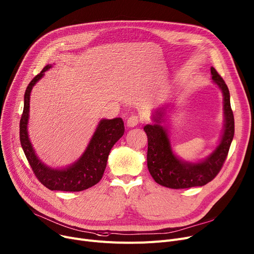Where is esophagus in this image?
Returning a JSON list of instances; mask_svg holds the SVG:
<instances>
[{
  "instance_id": "34e87169",
  "label": "esophagus",
  "mask_w": 254,
  "mask_h": 254,
  "mask_svg": "<svg viewBox=\"0 0 254 254\" xmlns=\"http://www.w3.org/2000/svg\"><path fill=\"white\" fill-rule=\"evenodd\" d=\"M140 123H141V120H140L138 115H131L130 117L127 118V125L129 127H137Z\"/></svg>"
}]
</instances>
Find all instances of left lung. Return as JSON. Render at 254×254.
Returning <instances> with one entry per match:
<instances>
[{
	"label": "left lung",
	"mask_w": 254,
	"mask_h": 254,
	"mask_svg": "<svg viewBox=\"0 0 254 254\" xmlns=\"http://www.w3.org/2000/svg\"><path fill=\"white\" fill-rule=\"evenodd\" d=\"M211 78L224 96V132L218 146L212 153L200 162H187L178 158L172 150L165 127L161 126L164 110L158 109L153 115L154 125H147L144 130L148 137L147 165L154 181L166 188L187 189L201 187L222 170L234 138L235 123L230 103V92L225 80L211 67Z\"/></svg>",
	"instance_id": "obj_1"
}]
</instances>
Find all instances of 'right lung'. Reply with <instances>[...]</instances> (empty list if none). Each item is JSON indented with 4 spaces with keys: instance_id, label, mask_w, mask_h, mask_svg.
<instances>
[{
    "instance_id": "right-lung-1",
    "label": "right lung",
    "mask_w": 254,
    "mask_h": 254,
    "mask_svg": "<svg viewBox=\"0 0 254 254\" xmlns=\"http://www.w3.org/2000/svg\"><path fill=\"white\" fill-rule=\"evenodd\" d=\"M51 64L32 78L25 90L24 107L20 120V143L31 170L46 188L52 191L79 192L95 186L102 179L106 168L109 152L113 145L125 133L121 117L100 121L93 137L82 155L66 168H52L44 164L37 156L28 138L27 124L29 117V100L32 87L44 76Z\"/></svg>"
}]
</instances>
